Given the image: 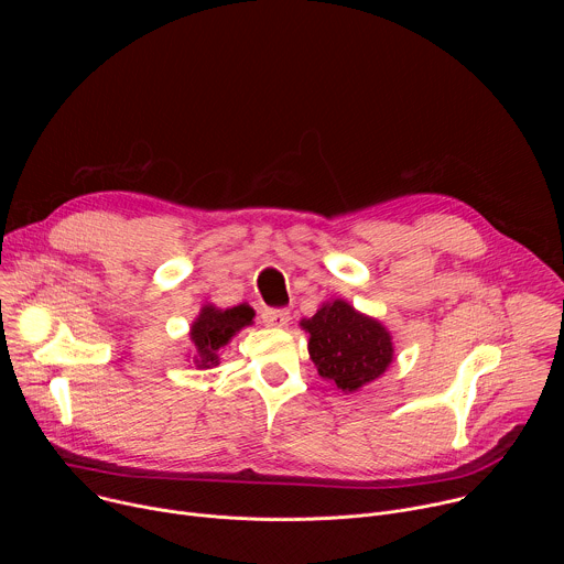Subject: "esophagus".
<instances>
[{
    "label": "esophagus",
    "instance_id": "esophagus-1",
    "mask_svg": "<svg viewBox=\"0 0 564 564\" xmlns=\"http://www.w3.org/2000/svg\"><path fill=\"white\" fill-rule=\"evenodd\" d=\"M263 324L268 328H285L290 324V312L288 310H265Z\"/></svg>",
    "mask_w": 564,
    "mask_h": 564
}]
</instances>
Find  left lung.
<instances>
[{
	"mask_svg": "<svg viewBox=\"0 0 564 564\" xmlns=\"http://www.w3.org/2000/svg\"><path fill=\"white\" fill-rule=\"evenodd\" d=\"M310 333L307 350L318 375L355 392L386 372L392 361V337L377 318L335 299L321 305L312 318L301 321Z\"/></svg>",
	"mask_w": 564,
	"mask_h": 564,
	"instance_id": "left-lung-1",
	"label": "left lung"
}]
</instances>
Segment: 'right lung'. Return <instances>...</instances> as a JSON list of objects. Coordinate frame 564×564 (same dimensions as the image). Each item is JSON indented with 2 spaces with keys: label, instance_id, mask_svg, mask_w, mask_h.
Listing matches in <instances>:
<instances>
[{
  "label": "right lung",
  "instance_id": "right-lung-1",
  "mask_svg": "<svg viewBox=\"0 0 564 564\" xmlns=\"http://www.w3.org/2000/svg\"><path fill=\"white\" fill-rule=\"evenodd\" d=\"M254 310L248 303H240L227 310H218L216 305H203L200 314L192 324V344H194V364L198 368H212L218 364V350L229 344V339L252 326Z\"/></svg>",
  "mask_w": 564,
  "mask_h": 564
}]
</instances>
